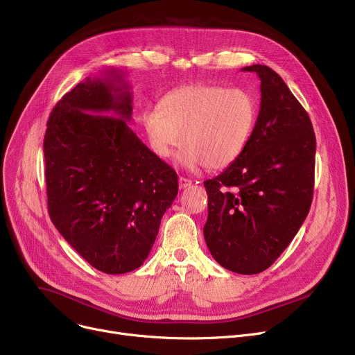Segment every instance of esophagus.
<instances>
[{
	"mask_svg": "<svg viewBox=\"0 0 355 355\" xmlns=\"http://www.w3.org/2000/svg\"><path fill=\"white\" fill-rule=\"evenodd\" d=\"M191 182H193V181L189 180V178H184V177H180V178H178V184H180V189H181V190L190 187Z\"/></svg>",
	"mask_w": 355,
	"mask_h": 355,
	"instance_id": "esophagus-1",
	"label": "esophagus"
}]
</instances>
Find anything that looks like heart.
<instances>
[{
	"instance_id": "1",
	"label": "heart",
	"mask_w": 355,
	"mask_h": 355,
	"mask_svg": "<svg viewBox=\"0 0 355 355\" xmlns=\"http://www.w3.org/2000/svg\"><path fill=\"white\" fill-rule=\"evenodd\" d=\"M259 115L256 98L246 89L218 85L181 86L144 115V129L154 154L170 158L181 144L180 162L197 170H225L252 138Z\"/></svg>"
}]
</instances>
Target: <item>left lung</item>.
<instances>
[{
  "mask_svg": "<svg viewBox=\"0 0 355 355\" xmlns=\"http://www.w3.org/2000/svg\"><path fill=\"white\" fill-rule=\"evenodd\" d=\"M260 79L252 138L236 162L204 181V239L216 262L240 275L266 270L305 221L313 193L315 134L306 110L268 66L243 67Z\"/></svg>",
  "mask_w": 355,
  "mask_h": 355,
  "instance_id": "1",
  "label": "left lung"
}]
</instances>
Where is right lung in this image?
I'll return each instance as SVG.
<instances>
[{
  "label": "right lung",
  "mask_w": 355,
  "mask_h": 355,
  "mask_svg": "<svg viewBox=\"0 0 355 355\" xmlns=\"http://www.w3.org/2000/svg\"><path fill=\"white\" fill-rule=\"evenodd\" d=\"M112 113L119 118L101 116ZM132 92L125 73L86 78L54 106L44 135L49 214L93 268L121 275L151 252L178 177L128 126Z\"/></svg>",
  "instance_id": "obj_1"
}]
</instances>
